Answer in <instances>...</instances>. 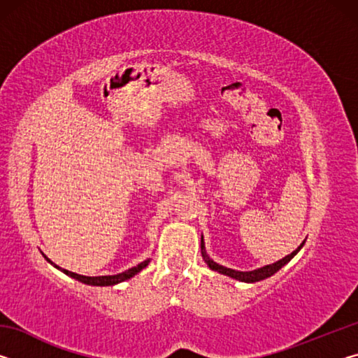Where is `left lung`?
<instances>
[{"instance_id": "left-lung-1", "label": "left lung", "mask_w": 358, "mask_h": 358, "mask_svg": "<svg viewBox=\"0 0 358 358\" xmlns=\"http://www.w3.org/2000/svg\"><path fill=\"white\" fill-rule=\"evenodd\" d=\"M303 245H305V241H303V243H301L299 248H296L295 251L290 252L289 256L282 257L281 260H278V262H275V264H270V265L260 266V268H257V270H252V271H238V270L227 268V266H222V265H220V264H216L213 259H210V257H208V254H207V251H205L203 237L201 238L202 257H203L205 262H207V265L210 266V268H211V270H215V271H217V273H221V275H226V276L234 278V280H238V281H241V282H257V281H262V280H265V278L273 276L278 270H281L284 265H286L287 262H290V259H292V257L295 256V254L301 250Z\"/></svg>"}]
</instances>
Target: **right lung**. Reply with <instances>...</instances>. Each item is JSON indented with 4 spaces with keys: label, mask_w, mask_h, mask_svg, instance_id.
Listing matches in <instances>:
<instances>
[{
    "label": "right lung",
    "mask_w": 358,
    "mask_h": 358,
    "mask_svg": "<svg viewBox=\"0 0 358 358\" xmlns=\"http://www.w3.org/2000/svg\"><path fill=\"white\" fill-rule=\"evenodd\" d=\"M45 257V256H44ZM47 259V257H45ZM48 260V259H47ZM50 262V260H48ZM53 266H57L58 270H62L63 273H66L71 278H74V280L80 281L83 284H90V286H115V284L118 282H123L126 280H129V278L136 276L138 271L143 270L145 266H147L150 264V259L143 260V262H141L136 266H132V268L123 271V273H118V275H108V276H83V275H78V273H74V271H69V270H64V268H59L58 265H55L53 262H50Z\"/></svg>",
    "instance_id": "add662e5"
}]
</instances>
